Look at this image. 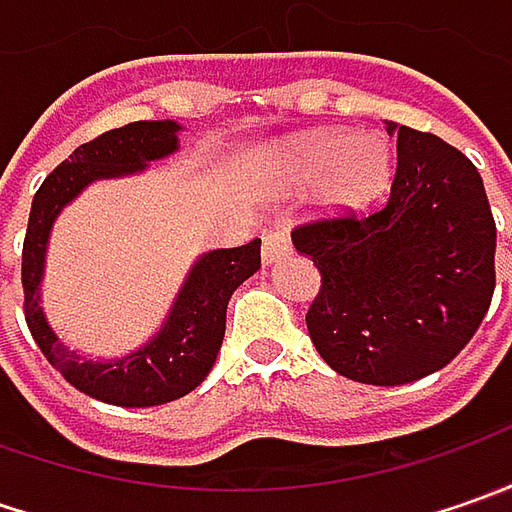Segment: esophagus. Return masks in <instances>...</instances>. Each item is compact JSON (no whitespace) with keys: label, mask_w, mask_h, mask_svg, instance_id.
Returning a JSON list of instances; mask_svg holds the SVG:
<instances>
[{"label":"esophagus","mask_w":512,"mask_h":512,"mask_svg":"<svg viewBox=\"0 0 512 512\" xmlns=\"http://www.w3.org/2000/svg\"><path fill=\"white\" fill-rule=\"evenodd\" d=\"M287 253H290V239H287V233H282V230H267L265 247H262V259H265V265L279 262V259L287 256Z\"/></svg>","instance_id":"esophagus-1"}]
</instances>
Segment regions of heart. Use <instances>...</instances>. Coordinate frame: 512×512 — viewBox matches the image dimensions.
<instances>
[{
	"instance_id": "1",
	"label": "heart",
	"mask_w": 512,
	"mask_h": 512,
	"mask_svg": "<svg viewBox=\"0 0 512 512\" xmlns=\"http://www.w3.org/2000/svg\"><path fill=\"white\" fill-rule=\"evenodd\" d=\"M279 168L299 185L325 179V205L333 210H364L390 185L393 159L376 136L350 139L342 130H322L293 139Z\"/></svg>"
}]
</instances>
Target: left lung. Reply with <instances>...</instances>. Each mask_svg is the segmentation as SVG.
Wrapping results in <instances>:
<instances>
[{
    "instance_id": "1",
    "label": "left lung",
    "mask_w": 512,
    "mask_h": 512,
    "mask_svg": "<svg viewBox=\"0 0 512 512\" xmlns=\"http://www.w3.org/2000/svg\"><path fill=\"white\" fill-rule=\"evenodd\" d=\"M396 136L390 199L367 216L316 219L293 245L319 267L307 333L336 373L407 384L450 364L496 290V222L476 165L433 133Z\"/></svg>"
}]
</instances>
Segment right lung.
I'll return each mask as SVG.
<instances>
[{
    "label": "right lung",
    "instance_id": "right-lung-1",
    "mask_svg": "<svg viewBox=\"0 0 512 512\" xmlns=\"http://www.w3.org/2000/svg\"><path fill=\"white\" fill-rule=\"evenodd\" d=\"M176 122H130L108 130L88 145L70 153L50 173L33 196L28 233L22 245V287H25V322L33 342L76 390L90 399L119 407H153L182 399L205 382L225 339L227 302L233 290L250 279L262 265V239L250 245L210 250L190 267L185 285L170 307L159 333L113 362H90L68 350L53 333L42 310V276L48 253L50 227L62 207L99 179H119L142 173L150 162L165 159L179 148Z\"/></svg>",
    "mask_w": 512,
    "mask_h": 512
}]
</instances>
